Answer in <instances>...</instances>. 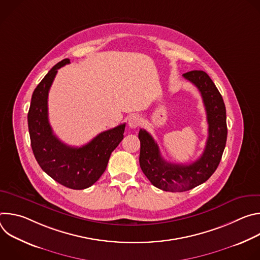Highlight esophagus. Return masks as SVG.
Here are the masks:
<instances>
[{
	"label": "esophagus",
	"instance_id": "obj_1",
	"mask_svg": "<svg viewBox=\"0 0 260 260\" xmlns=\"http://www.w3.org/2000/svg\"><path fill=\"white\" fill-rule=\"evenodd\" d=\"M127 124H128V126H129L131 128H137V127H139L140 124H141V117H140L139 115H136V114L132 115V116L128 118Z\"/></svg>",
	"mask_w": 260,
	"mask_h": 260
}]
</instances>
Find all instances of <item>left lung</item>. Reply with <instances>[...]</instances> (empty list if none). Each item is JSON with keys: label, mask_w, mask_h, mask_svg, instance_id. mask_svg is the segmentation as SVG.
I'll return each instance as SVG.
<instances>
[{"label": "left lung", "mask_w": 260, "mask_h": 260, "mask_svg": "<svg viewBox=\"0 0 260 260\" xmlns=\"http://www.w3.org/2000/svg\"><path fill=\"white\" fill-rule=\"evenodd\" d=\"M183 77L198 87L206 108L209 128L202 156L189 165L168 162L152 136L142 128L139 132V161L143 173L155 187L172 192L187 191L206 182L221 160L228 138L225 105L208 74L196 70L183 74Z\"/></svg>", "instance_id": "1"}]
</instances>
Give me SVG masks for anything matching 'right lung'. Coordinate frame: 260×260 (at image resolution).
<instances>
[{"instance_id": "right-lung-1", "label": "right lung", "mask_w": 260, "mask_h": 260, "mask_svg": "<svg viewBox=\"0 0 260 260\" xmlns=\"http://www.w3.org/2000/svg\"><path fill=\"white\" fill-rule=\"evenodd\" d=\"M70 63H56L32 92L27 114L30 145L41 169L53 180L71 189H85L105 172L110 155L123 139L125 123L99 134L82 147L62 143L48 120V92L57 70Z\"/></svg>"}]
</instances>
